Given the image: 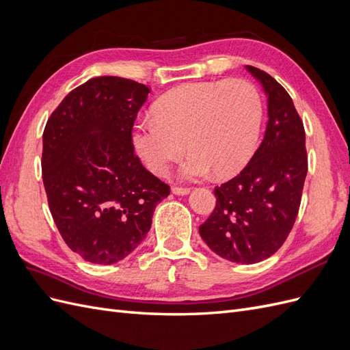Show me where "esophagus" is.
I'll return each instance as SVG.
<instances>
[{
	"label": "esophagus",
	"mask_w": 350,
	"mask_h": 350,
	"mask_svg": "<svg viewBox=\"0 0 350 350\" xmlns=\"http://www.w3.org/2000/svg\"><path fill=\"white\" fill-rule=\"evenodd\" d=\"M172 194L187 196V194H189V189L188 188H181V187H172Z\"/></svg>",
	"instance_id": "1"
}]
</instances>
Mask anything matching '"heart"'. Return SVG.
I'll list each match as a JSON object with an SVG mask.
<instances>
[{"label":"heart","instance_id":"1","mask_svg":"<svg viewBox=\"0 0 350 350\" xmlns=\"http://www.w3.org/2000/svg\"><path fill=\"white\" fill-rule=\"evenodd\" d=\"M154 118L137 122L133 146L146 167L163 175L185 150L179 176L198 181L215 171L232 176L257 149L262 105L245 80L185 83L167 92L153 108Z\"/></svg>","mask_w":350,"mask_h":350}]
</instances>
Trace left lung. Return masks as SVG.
I'll list each match as a JSON object with an SVG mask.
<instances>
[{
  "label": "left lung",
  "instance_id": "left-lung-1",
  "mask_svg": "<svg viewBox=\"0 0 350 350\" xmlns=\"http://www.w3.org/2000/svg\"><path fill=\"white\" fill-rule=\"evenodd\" d=\"M245 68L267 96L266 134L239 175L215 188L216 207L198 230L219 257L254 264L273 256L293 228L308 157L289 93L266 71Z\"/></svg>",
  "mask_w": 350,
  "mask_h": 350
}]
</instances>
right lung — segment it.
I'll list each match as a JSON object with an SVG mask.
<instances>
[{"mask_svg":"<svg viewBox=\"0 0 350 350\" xmlns=\"http://www.w3.org/2000/svg\"><path fill=\"white\" fill-rule=\"evenodd\" d=\"M149 92L129 79L94 77L46 122L42 178L51 215L71 251L89 262L131 254L171 193L134 154L133 125Z\"/></svg>","mask_w":350,"mask_h":350,"instance_id":"right-lung-1","label":"right lung"}]
</instances>
